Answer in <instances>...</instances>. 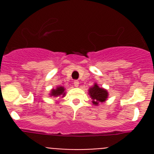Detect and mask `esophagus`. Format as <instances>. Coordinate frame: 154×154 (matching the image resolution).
<instances>
[{
	"label": "esophagus",
	"mask_w": 154,
	"mask_h": 154,
	"mask_svg": "<svg viewBox=\"0 0 154 154\" xmlns=\"http://www.w3.org/2000/svg\"><path fill=\"white\" fill-rule=\"evenodd\" d=\"M79 85V82L78 80H75L74 81V85L75 87H78Z\"/></svg>",
	"instance_id": "esophagus-1"
}]
</instances>
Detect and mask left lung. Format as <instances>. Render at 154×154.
I'll list each match as a JSON object with an SVG mask.
<instances>
[{
    "label": "left lung",
    "instance_id": "1",
    "mask_svg": "<svg viewBox=\"0 0 154 154\" xmlns=\"http://www.w3.org/2000/svg\"><path fill=\"white\" fill-rule=\"evenodd\" d=\"M89 95L92 99V103L98 105L99 103H103L106 101L108 96V92L106 89L99 88L97 84H95L94 86L89 89Z\"/></svg>",
    "mask_w": 154,
    "mask_h": 154
}]
</instances>
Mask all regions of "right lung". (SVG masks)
Returning a JSON list of instances; mask_svg holds the SVG:
<instances>
[{
    "instance_id": "1",
    "label": "right lung",
    "mask_w": 154,
    "mask_h": 154,
    "mask_svg": "<svg viewBox=\"0 0 154 154\" xmlns=\"http://www.w3.org/2000/svg\"><path fill=\"white\" fill-rule=\"evenodd\" d=\"M65 89H64V87H58L56 89H52L51 93V96H64L65 95Z\"/></svg>"
}]
</instances>
